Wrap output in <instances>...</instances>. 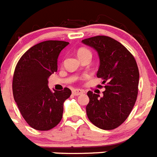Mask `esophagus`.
I'll return each instance as SVG.
<instances>
[{"label": "esophagus", "instance_id": "1", "mask_svg": "<svg viewBox=\"0 0 157 157\" xmlns=\"http://www.w3.org/2000/svg\"><path fill=\"white\" fill-rule=\"evenodd\" d=\"M72 93L74 95H80V94H83L84 93V91L83 90H80V89H73L72 91Z\"/></svg>", "mask_w": 157, "mask_h": 157}]
</instances>
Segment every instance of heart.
Masks as SVG:
<instances>
[{"label": "heart", "instance_id": "heart-1", "mask_svg": "<svg viewBox=\"0 0 157 157\" xmlns=\"http://www.w3.org/2000/svg\"><path fill=\"white\" fill-rule=\"evenodd\" d=\"M77 54H78L79 57H81V56H84L85 55H91V51L88 50L87 48H81L78 50L77 52Z\"/></svg>", "mask_w": 157, "mask_h": 157}]
</instances>
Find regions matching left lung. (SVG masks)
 <instances>
[{"label":"left lung","instance_id":"8db88e82","mask_svg":"<svg viewBox=\"0 0 157 157\" xmlns=\"http://www.w3.org/2000/svg\"><path fill=\"white\" fill-rule=\"evenodd\" d=\"M82 42L98 52L97 77L102 79L105 88L101 98L91 91L87 92V117L101 129H115L126 121L136 101L139 81L136 61L124 45L109 36H96Z\"/></svg>","mask_w":157,"mask_h":157}]
</instances>
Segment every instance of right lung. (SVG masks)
<instances>
[{
	"mask_svg": "<svg viewBox=\"0 0 157 157\" xmlns=\"http://www.w3.org/2000/svg\"><path fill=\"white\" fill-rule=\"evenodd\" d=\"M69 44L62 40H46L34 45L20 58L14 72V99L31 128L48 131L63 118V103L71 94L68 87L51 91L48 77L58 70V58Z\"/></svg>",
	"mask_w": 157,
	"mask_h": 157,
	"instance_id": "obj_1",
	"label": "right lung"
}]
</instances>
